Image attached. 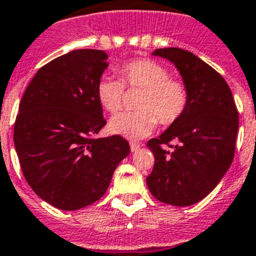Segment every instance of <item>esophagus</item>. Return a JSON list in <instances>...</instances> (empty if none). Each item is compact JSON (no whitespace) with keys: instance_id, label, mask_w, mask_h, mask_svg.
<instances>
[{"instance_id":"esophagus-1","label":"esophagus","mask_w":256,"mask_h":256,"mask_svg":"<svg viewBox=\"0 0 256 256\" xmlns=\"http://www.w3.org/2000/svg\"><path fill=\"white\" fill-rule=\"evenodd\" d=\"M130 148H132V151L134 152V151H138L139 148H140V144L136 142H132L130 143Z\"/></svg>"}]
</instances>
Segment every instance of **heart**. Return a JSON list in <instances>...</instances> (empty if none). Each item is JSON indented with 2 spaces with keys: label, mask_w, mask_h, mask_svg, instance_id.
Returning a JSON list of instances; mask_svg holds the SVG:
<instances>
[{
  "label": "heart",
  "mask_w": 256,
  "mask_h": 256,
  "mask_svg": "<svg viewBox=\"0 0 256 256\" xmlns=\"http://www.w3.org/2000/svg\"><path fill=\"white\" fill-rule=\"evenodd\" d=\"M122 81L112 76L100 78L96 88L101 106L116 113L124 106V88L143 89L135 112L112 117L109 130L128 139H140L155 130L158 122L171 124L186 113L189 102L186 85L171 78L170 70L152 59H138L121 68Z\"/></svg>",
  "instance_id": "b5f03b06"
}]
</instances>
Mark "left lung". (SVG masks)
Returning a JSON list of instances; mask_svg holds the SVG:
<instances>
[{
    "label": "left lung",
    "instance_id": "obj_1",
    "mask_svg": "<svg viewBox=\"0 0 256 256\" xmlns=\"http://www.w3.org/2000/svg\"><path fill=\"white\" fill-rule=\"evenodd\" d=\"M171 60L189 92L186 113L147 147L155 156L146 182L156 200L189 206L206 197L232 166L238 109L229 85L209 64L186 50L158 48Z\"/></svg>",
    "mask_w": 256,
    "mask_h": 256
}]
</instances>
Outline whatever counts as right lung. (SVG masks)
Wrapping results in <instances>:
<instances>
[{
  "label": "right lung",
  "mask_w": 256,
  "mask_h": 256,
  "mask_svg": "<svg viewBox=\"0 0 256 256\" xmlns=\"http://www.w3.org/2000/svg\"><path fill=\"white\" fill-rule=\"evenodd\" d=\"M101 50H74L40 68L27 86L14 124L24 176L46 202L78 210L104 196L130 154L121 135L96 138L106 124L96 88L106 70Z\"/></svg>",
  "instance_id": "add662e5"
}]
</instances>
